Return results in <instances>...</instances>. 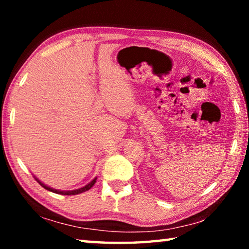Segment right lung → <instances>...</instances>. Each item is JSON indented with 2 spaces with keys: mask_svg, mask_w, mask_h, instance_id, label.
<instances>
[{
  "mask_svg": "<svg viewBox=\"0 0 249 249\" xmlns=\"http://www.w3.org/2000/svg\"><path fill=\"white\" fill-rule=\"evenodd\" d=\"M35 179L37 180V182H38V183L41 185V187L45 188L46 190H48V191H50V192L58 193V195H62V196H74V195H79V193H82V192H86V191H88V190H90V189H91L92 187H93L94 183L96 182V179H98V178H94L93 180L91 181V182H89L87 185H84V187H82V188L75 189V190H71V191H61V190H57V189L50 188V187H48V185L44 184L43 182H41L40 180L37 179L36 177H35Z\"/></svg>",
  "mask_w": 249,
  "mask_h": 249,
  "instance_id": "add662e5",
  "label": "right lung"
}]
</instances>
